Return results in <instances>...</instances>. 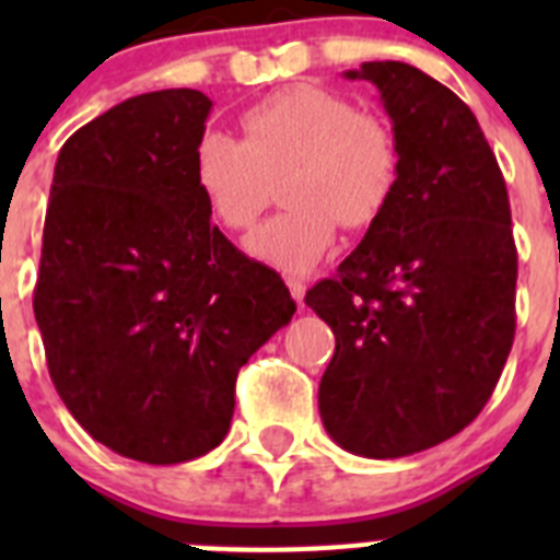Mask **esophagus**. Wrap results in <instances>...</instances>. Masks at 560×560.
<instances>
[{"label":"esophagus","mask_w":560,"mask_h":560,"mask_svg":"<svg viewBox=\"0 0 560 560\" xmlns=\"http://www.w3.org/2000/svg\"><path fill=\"white\" fill-rule=\"evenodd\" d=\"M289 291H291V296H294L296 300V305H300V308H305V283H300V280H294V277H291L289 280Z\"/></svg>","instance_id":"esophagus-1"}]
</instances>
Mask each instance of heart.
I'll use <instances>...</instances> for the list:
<instances>
[{
    "mask_svg": "<svg viewBox=\"0 0 560 560\" xmlns=\"http://www.w3.org/2000/svg\"><path fill=\"white\" fill-rule=\"evenodd\" d=\"M241 142L205 131L192 145V185L210 219L249 232L285 176L289 210L246 241L252 260L308 275L334 249L336 230H368L387 212L400 176V148L381 114L359 112L330 89L296 83L241 114Z\"/></svg>",
    "mask_w": 560,
    "mask_h": 560,
    "instance_id": "b5f03b06",
    "label": "heart"
}]
</instances>
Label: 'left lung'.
<instances>
[{
	"label": "left lung",
	"instance_id": "obj_1",
	"mask_svg": "<svg viewBox=\"0 0 560 560\" xmlns=\"http://www.w3.org/2000/svg\"><path fill=\"white\" fill-rule=\"evenodd\" d=\"M378 89L400 148L398 190L361 244L305 294L336 353L319 384L345 452L395 459L463 432L491 398L516 330V244L502 171L452 89L400 61Z\"/></svg>",
	"mask_w": 560,
	"mask_h": 560
}]
</instances>
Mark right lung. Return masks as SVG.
Wrapping results in <instances>:
<instances>
[{
  "label": "right lung",
  "instance_id": "1",
  "mask_svg": "<svg viewBox=\"0 0 560 560\" xmlns=\"http://www.w3.org/2000/svg\"><path fill=\"white\" fill-rule=\"evenodd\" d=\"M210 108L196 89H162L78 128L44 219L33 311L52 384L97 443L151 465L219 446L237 370L296 311L192 185Z\"/></svg>",
  "mask_w": 560,
  "mask_h": 560
}]
</instances>
